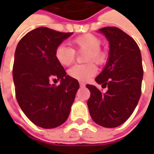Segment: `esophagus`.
Here are the masks:
<instances>
[{
    "mask_svg": "<svg viewBox=\"0 0 154 154\" xmlns=\"http://www.w3.org/2000/svg\"><path fill=\"white\" fill-rule=\"evenodd\" d=\"M85 86H86V85H85V83H84V82H81V81H80V87H84Z\"/></svg>",
    "mask_w": 154,
    "mask_h": 154,
    "instance_id": "1",
    "label": "esophagus"
}]
</instances>
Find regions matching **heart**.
<instances>
[{
    "mask_svg": "<svg viewBox=\"0 0 154 154\" xmlns=\"http://www.w3.org/2000/svg\"><path fill=\"white\" fill-rule=\"evenodd\" d=\"M70 44L73 48L64 45H59L56 48L55 51L56 61L62 66L68 67L74 62L76 51H86L84 61L88 62L72 67L68 70V74L75 80L81 81L89 80L97 73V68L92 62L98 65H102L107 59L105 51L100 48L102 44L101 39L93 34L86 33L72 39Z\"/></svg>",
    "mask_w": 154,
    "mask_h": 154,
    "instance_id": "1",
    "label": "heart"
}]
</instances>
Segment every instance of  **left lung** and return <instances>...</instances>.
Returning <instances> with one entry per match:
<instances>
[{
	"instance_id": "1",
	"label": "left lung",
	"mask_w": 154,
	"mask_h": 154,
	"mask_svg": "<svg viewBox=\"0 0 154 154\" xmlns=\"http://www.w3.org/2000/svg\"><path fill=\"white\" fill-rule=\"evenodd\" d=\"M99 32L109 43V60L96 82L107 92L86 85L91 92L87 106L92 120L104 128H116L129 118L140 94L143 68L139 46L130 36L114 26Z\"/></svg>"
}]
</instances>
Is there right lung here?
<instances>
[{"mask_svg":"<svg viewBox=\"0 0 154 154\" xmlns=\"http://www.w3.org/2000/svg\"><path fill=\"white\" fill-rule=\"evenodd\" d=\"M72 34L39 27L17 45L13 68L16 99L28 119L38 127L54 128L65 122L80 87L55 57L56 48ZM57 79L61 80L60 85L51 84Z\"/></svg>","mask_w":154,"mask_h":154,"instance_id":"obj_1","label":"right lung"}]
</instances>
